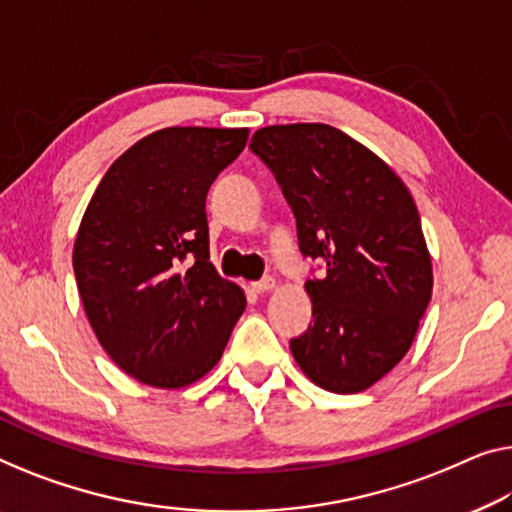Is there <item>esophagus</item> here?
<instances>
[{
    "instance_id": "1",
    "label": "esophagus",
    "mask_w": 512,
    "mask_h": 512,
    "mask_svg": "<svg viewBox=\"0 0 512 512\" xmlns=\"http://www.w3.org/2000/svg\"><path fill=\"white\" fill-rule=\"evenodd\" d=\"M253 292H257V294H264V292H269V289H273L276 287V280H273L271 276L269 278H262V280H257V282H253Z\"/></svg>"
}]
</instances>
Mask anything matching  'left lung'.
Wrapping results in <instances>:
<instances>
[{
	"mask_svg": "<svg viewBox=\"0 0 512 512\" xmlns=\"http://www.w3.org/2000/svg\"><path fill=\"white\" fill-rule=\"evenodd\" d=\"M250 149L282 186L301 253L326 262L322 280L305 282L315 322L289 342L294 361L324 391H368L409 352L432 299L414 197L391 165L333 126H266Z\"/></svg>",
	"mask_w": 512,
	"mask_h": 512,
	"instance_id": "8db88e82",
	"label": "left lung"
}]
</instances>
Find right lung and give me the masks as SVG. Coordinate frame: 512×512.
<instances>
[{
  "label": "right lung",
  "instance_id": "obj_1",
  "mask_svg": "<svg viewBox=\"0 0 512 512\" xmlns=\"http://www.w3.org/2000/svg\"><path fill=\"white\" fill-rule=\"evenodd\" d=\"M248 128L170 126L114 163L82 216L73 271L101 347L126 375L186 388L220 361L246 294L209 262L207 193Z\"/></svg>",
  "mask_w": 512,
  "mask_h": 512
}]
</instances>
